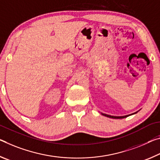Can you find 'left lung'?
Listing matches in <instances>:
<instances>
[{"label":"left lung","instance_id":"obj_1","mask_svg":"<svg viewBox=\"0 0 160 160\" xmlns=\"http://www.w3.org/2000/svg\"><path fill=\"white\" fill-rule=\"evenodd\" d=\"M138 112H135L134 113L132 114H135L137 113ZM132 114H130V115H127V116H110V115H107V114H104V113H102V115H103V116H106V117H108V118H115V119H121V118H125L128 117L129 116H131Z\"/></svg>","mask_w":160,"mask_h":160}]
</instances>
